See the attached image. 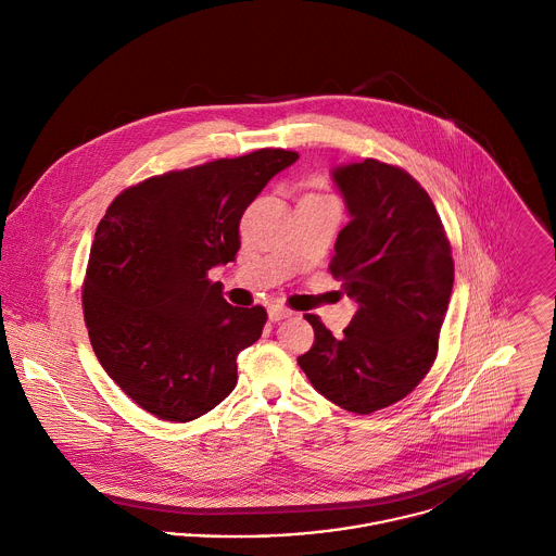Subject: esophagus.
<instances>
[{
    "instance_id": "1",
    "label": "esophagus",
    "mask_w": 556,
    "mask_h": 556,
    "mask_svg": "<svg viewBox=\"0 0 556 556\" xmlns=\"http://www.w3.org/2000/svg\"><path fill=\"white\" fill-rule=\"evenodd\" d=\"M287 317H291V311L287 306H280V304L269 306V319L271 321H280V319H287Z\"/></svg>"
}]
</instances>
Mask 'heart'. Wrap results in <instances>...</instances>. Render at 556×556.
<instances>
[{
    "label": "heart",
    "mask_w": 556,
    "mask_h": 556,
    "mask_svg": "<svg viewBox=\"0 0 556 556\" xmlns=\"http://www.w3.org/2000/svg\"><path fill=\"white\" fill-rule=\"evenodd\" d=\"M311 195H321V193H311Z\"/></svg>",
    "instance_id": "1"
}]
</instances>
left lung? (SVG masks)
<instances>
[{"label": "left lung", "instance_id": "obj_1", "mask_svg": "<svg viewBox=\"0 0 556 556\" xmlns=\"http://www.w3.org/2000/svg\"><path fill=\"white\" fill-rule=\"evenodd\" d=\"M332 178L352 222L328 269L358 308L341 339L317 315H304L315 341L298 363L324 397L369 415L406 397L430 371L454 261L430 195L408 172L365 159Z\"/></svg>", "mask_w": 556, "mask_h": 556}]
</instances>
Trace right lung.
<instances>
[{"instance_id":"right-lung-1","label":"right lung","mask_w":556,"mask_h":556,"mask_svg":"<svg viewBox=\"0 0 556 556\" xmlns=\"http://www.w3.org/2000/svg\"><path fill=\"white\" fill-rule=\"evenodd\" d=\"M298 152L263 148L152 176L122 191L96 230L83 285L93 352L148 413L191 421L237 384L263 306H230L208 271L241 248L239 222Z\"/></svg>"}]
</instances>
